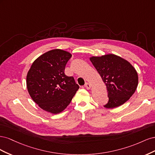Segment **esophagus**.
I'll return each mask as SVG.
<instances>
[{
    "label": "esophagus",
    "instance_id": "1",
    "mask_svg": "<svg viewBox=\"0 0 155 155\" xmlns=\"http://www.w3.org/2000/svg\"><path fill=\"white\" fill-rule=\"evenodd\" d=\"M85 87H86V88H87V89H88V90H89V89H91V85L90 83H86Z\"/></svg>",
    "mask_w": 155,
    "mask_h": 155
}]
</instances>
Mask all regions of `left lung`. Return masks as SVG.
I'll list each match as a JSON object with an SVG mask.
<instances>
[{
	"mask_svg": "<svg viewBox=\"0 0 155 155\" xmlns=\"http://www.w3.org/2000/svg\"><path fill=\"white\" fill-rule=\"evenodd\" d=\"M90 60L107 87L109 101L104 107L113 109L128 101L138 84V73L133 65L112 54L92 56Z\"/></svg>",
	"mask_w": 155,
	"mask_h": 155,
	"instance_id": "1",
	"label": "left lung"
}]
</instances>
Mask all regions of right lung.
<instances>
[{"instance_id": "right-lung-1", "label": "right lung", "mask_w": 155, "mask_h": 155, "mask_svg": "<svg viewBox=\"0 0 155 155\" xmlns=\"http://www.w3.org/2000/svg\"><path fill=\"white\" fill-rule=\"evenodd\" d=\"M71 57L67 51L51 50L37 58L28 72L26 86L31 99L51 114L66 109L79 88L73 77L64 73Z\"/></svg>"}]
</instances>
